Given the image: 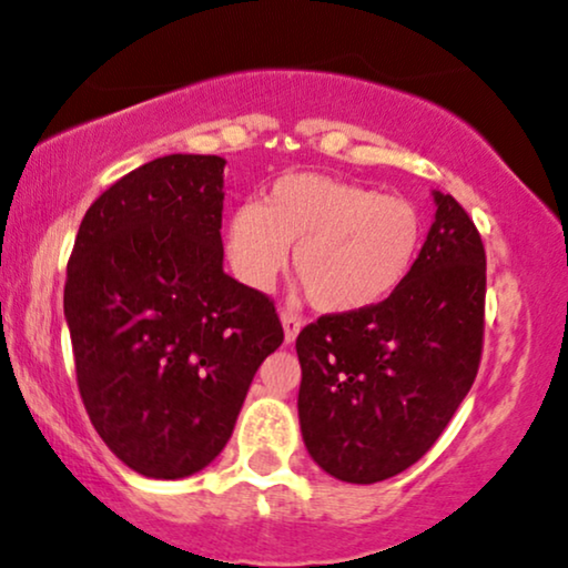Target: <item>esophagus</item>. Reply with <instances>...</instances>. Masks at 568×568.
<instances>
[{"mask_svg":"<svg viewBox=\"0 0 568 568\" xmlns=\"http://www.w3.org/2000/svg\"><path fill=\"white\" fill-rule=\"evenodd\" d=\"M280 323H283V333H285V344H291V341H296L298 331H302V317L298 314H293L291 310H283L280 312Z\"/></svg>","mask_w":568,"mask_h":568,"instance_id":"1","label":"esophagus"}]
</instances>
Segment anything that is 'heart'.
Instances as JSON below:
<instances>
[{"mask_svg":"<svg viewBox=\"0 0 568 568\" xmlns=\"http://www.w3.org/2000/svg\"><path fill=\"white\" fill-rule=\"evenodd\" d=\"M420 237V214L407 197L298 172L272 182L262 203L232 211L224 248L241 283L270 291L296 243L293 270L310 302L320 312L349 314L386 302L405 283Z\"/></svg>","mask_w":568,"mask_h":568,"instance_id":"1","label":"heart"}]
</instances>
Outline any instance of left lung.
Masks as SVG:
<instances>
[{
  "mask_svg": "<svg viewBox=\"0 0 568 568\" xmlns=\"http://www.w3.org/2000/svg\"><path fill=\"white\" fill-rule=\"evenodd\" d=\"M386 302L323 314L296 338L298 423L312 460L349 484L392 479L439 439L481 362L487 254L453 195Z\"/></svg>",
  "mask_w": 568,
  "mask_h": 568,
  "instance_id": "1",
  "label": "left lung"
}]
</instances>
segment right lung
Returning <instances> with one entry per match:
<instances>
[{"instance_id": "obj_1", "label": "right lung", "mask_w": 568, "mask_h": 568, "mask_svg": "<svg viewBox=\"0 0 568 568\" xmlns=\"http://www.w3.org/2000/svg\"><path fill=\"white\" fill-rule=\"evenodd\" d=\"M224 163L174 153L121 176L68 262L79 394L111 453L148 479L206 468L283 344L270 296L222 270Z\"/></svg>"}]
</instances>
